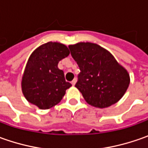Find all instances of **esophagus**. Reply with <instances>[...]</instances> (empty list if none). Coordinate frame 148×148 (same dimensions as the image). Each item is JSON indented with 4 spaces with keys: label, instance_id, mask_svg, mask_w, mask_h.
Segmentation results:
<instances>
[{
    "label": "esophagus",
    "instance_id": "34e87169",
    "mask_svg": "<svg viewBox=\"0 0 148 148\" xmlns=\"http://www.w3.org/2000/svg\"><path fill=\"white\" fill-rule=\"evenodd\" d=\"M76 83H77V79L75 78V79L71 82V85H72V86H75V85H76Z\"/></svg>",
    "mask_w": 148,
    "mask_h": 148
}]
</instances>
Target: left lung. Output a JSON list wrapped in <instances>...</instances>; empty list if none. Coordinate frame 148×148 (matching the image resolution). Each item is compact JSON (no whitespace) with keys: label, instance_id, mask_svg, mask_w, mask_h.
<instances>
[{"label":"left lung","instance_id":"left-lung-1","mask_svg":"<svg viewBox=\"0 0 148 148\" xmlns=\"http://www.w3.org/2000/svg\"><path fill=\"white\" fill-rule=\"evenodd\" d=\"M68 47L81 71L75 86L89 105L103 109L122 98L130 83L129 74L109 51L89 42Z\"/></svg>","mask_w":148,"mask_h":148}]
</instances>
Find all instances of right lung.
Here are the masks:
<instances>
[{
	"label": "right lung",
	"mask_w": 148,
	"mask_h": 148,
	"mask_svg": "<svg viewBox=\"0 0 148 148\" xmlns=\"http://www.w3.org/2000/svg\"><path fill=\"white\" fill-rule=\"evenodd\" d=\"M69 54L68 48L58 42L42 44L32 53L21 82L22 92L29 103L48 110L62 100L71 84L66 82L58 64Z\"/></svg>",
	"instance_id": "add662e5"
}]
</instances>
